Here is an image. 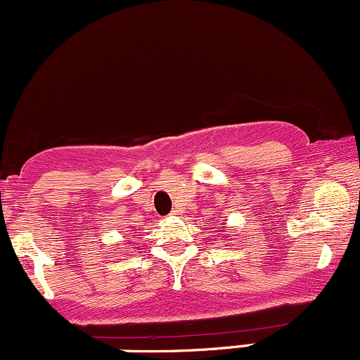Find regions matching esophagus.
<instances>
[{"mask_svg": "<svg viewBox=\"0 0 360 360\" xmlns=\"http://www.w3.org/2000/svg\"><path fill=\"white\" fill-rule=\"evenodd\" d=\"M170 214H177V211H172V213H170Z\"/></svg>", "mask_w": 360, "mask_h": 360, "instance_id": "esophagus-1", "label": "esophagus"}]
</instances>
